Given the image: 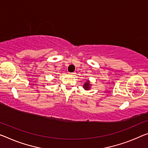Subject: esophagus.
<instances>
[{"mask_svg":"<svg viewBox=\"0 0 148 148\" xmlns=\"http://www.w3.org/2000/svg\"><path fill=\"white\" fill-rule=\"evenodd\" d=\"M69 74H71V75H74L75 74V73H70Z\"/></svg>","mask_w":148,"mask_h":148,"instance_id":"1","label":"esophagus"}]
</instances>
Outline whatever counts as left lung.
Here are the masks:
<instances>
[{
  "label": "left lung",
  "mask_w": 148,
  "mask_h": 148,
  "mask_svg": "<svg viewBox=\"0 0 148 148\" xmlns=\"http://www.w3.org/2000/svg\"><path fill=\"white\" fill-rule=\"evenodd\" d=\"M83 87L85 90H90V87H91V84H90L89 80H87V82H85V83H84Z\"/></svg>",
  "instance_id": "8db88e82"
}]
</instances>
